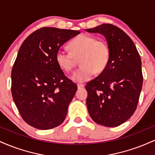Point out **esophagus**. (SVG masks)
Wrapping results in <instances>:
<instances>
[{
    "mask_svg": "<svg viewBox=\"0 0 155 155\" xmlns=\"http://www.w3.org/2000/svg\"><path fill=\"white\" fill-rule=\"evenodd\" d=\"M77 87H78V89L84 88V85L83 84H77Z\"/></svg>",
    "mask_w": 155,
    "mask_h": 155,
    "instance_id": "esophagus-1",
    "label": "esophagus"
}]
</instances>
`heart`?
Instances as JSON below:
<instances>
[{
	"mask_svg": "<svg viewBox=\"0 0 155 155\" xmlns=\"http://www.w3.org/2000/svg\"><path fill=\"white\" fill-rule=\"evenodd\" d=\"M71 51L60 49L55 58L58 65L65 72L72 70L75 58H80V65L72 75L76 82H85L90 80L95 72L100 74L105 70L110 59V49L108 44L97 40L93 35L81 34L73 38L69 43Z\"/></svg>",
	"mask_w": 155,
	"mask_h": 155,
	"instance_id": "heart-1",
	"label": "heart"
}]
</instances>
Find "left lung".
Returning <instances> with one entry per match:
<instances>
[{"label":"left lung","instance_id":"8db88e82","mask_svg":"<svg viewBox=\"0 0 155 155\" xmlns=\"http://www.w3.org/2000/svg\"><path fill=\"white\" fill-rule=\"evenodd\" d=\"M86 31L104 35L110 49L105 70L85 86L88 112L96 123L117 127L137 108L143 84L140 55L132 39L117 26L102 24Z\"/></svg>","mask_w":155,"mask_h":155}]
</instances>
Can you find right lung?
Wrapping results in <instances>:
<instances>
[{"label": "right lung", "instance_id": "1", "mask_svg": "<svg viewBox=\"0 0 155 155\" xmlns=\"http://www.w3.org/2000/svg\"><path fill=\"white\" fill-rule=\"evenodd\" d=\"M72 30L44 27L23 41L12 71V94L22 118L38 130L61 124L77 90L56 62L65 42L79 34Z\"/></svg>", "mask_w": 155, "mask_h": 155}]
</instances>
